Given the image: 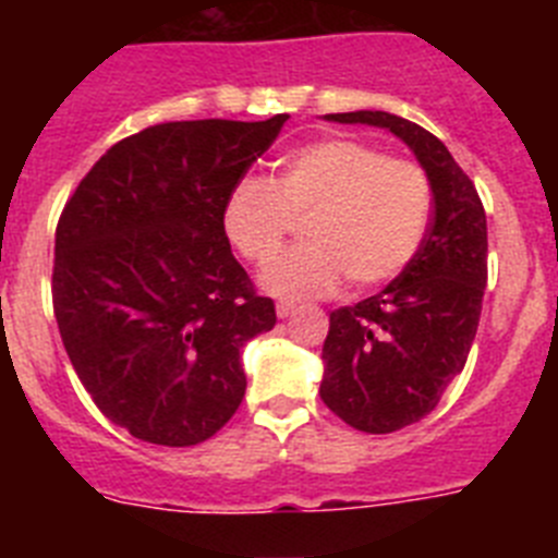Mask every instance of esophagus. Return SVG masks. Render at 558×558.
I'll return each instance as SVG.
<instances>
[{"label": "esophagus", "instance_id": "obj_1", "mask_svg": "<svg viewBox=\"0 0 558 558\" xmlns=\"http://www.w3.org/2000/svg\"><path fill=\"white\" fill-rule=\"evenodd\" d=\"M293 313H295V304H290V302L276 304V315H279V318H288V315H293Z\"/></svg>", "mask_w": 558, "mask_h": 558}]
</instances>
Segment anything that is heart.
Instances as JSON below:
<instances>
[{"instance_id": "b5f03b06", "label": "heart", "mask_w": 558, "mask_h": 558, "mask_svg": "<svg viewBox=\"0 0 558 558\" xmlns=\"http://www.w3.org/2000/svg\"><path fill=\"white\" fill-rule=\"evenodd\" d=\"M433 215L427 172L354 140H318L282 159L276 181L243 179L223 204L236 254L265 265L293 219H307L308 245L274 260L259 284L279 299L327 295L347 276L368 290L397 279L425 243Z\"/></svg>"}]
</instances>
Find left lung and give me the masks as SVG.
Here are the masks:
<instances>
[{
	"instance_id": "obj_1",
	"label": "left lung",
	"mask_w": 558,
	"mask_h": 558,
	"mask_svg": "<svg viewBox=\"0 0 558 558\" xmlns=\"http://www.w3.org/2000/svg\"><path fill=\"white\" fill-rule=\"evenodd\" d=\"M386 128L405 142L433 186L425 243L372 299L329 313L324 405L354 430L393 433L425 418L466 366L486 290V211L445 142L388 111L327 113Z\"/></svg>"
}]
</instances>
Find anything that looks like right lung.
<instances>
[{
  "label": "right lung",
  "mask_w": 558,
  "mask_h": 558,
  "mask_svg": "<svg viewBox=\"0 0 558 558\" xmlns=\"http://www.w3.org/2000/svg\"><path fill=\"white\" fill-rule=\"evenodd\" d=\"M265 122H161L86 172L56 229L52 307L95 405L133 438L192 447L245 397L240 349L276 310L231 254L226 195L279 136Z\"/></svg>",
  "instance_id": "add662e5"
}]
</instances>
